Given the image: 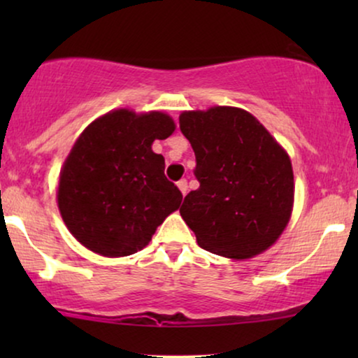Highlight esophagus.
I'll list each match as a JSON object with an SVG mask.
<instances>
[{
	"instance_id": "esophagus-1",
	"label": "esophagus",
	"mask_w": 358,
	"mask_h": 358,
	"mask_svg": "<svg viewBox=\"0 0 358 358\" xmlns=\"http://www.w3.org/2000/svg\"><path fill=\"white\" fill-rule=\"evenodd\" d=\"M178 187H179L180 192H182V195L187 194V180H185V179H180L179 182H178Z\"/></svg>"
}]
</instances>
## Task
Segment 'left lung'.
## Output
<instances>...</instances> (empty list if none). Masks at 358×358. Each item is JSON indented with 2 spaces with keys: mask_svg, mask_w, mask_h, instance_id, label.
<instances>
[{
  "mask_svg": "<svg viewBox=\"0 0 358 358\" xmlns=\"http://www.w3.org/2000/svg\"><path fill=\"white\" fill-rule=\"evenodd\" d=\"M179 125L192 145L200 182L179 212L199 246L229 259L254 257L271 248L293 207L287 151L238 107L182 112Z\"/></svg>",
  "mask_w": 358,
  "mask_h": 358,
  "instance_id": "left-lung-1",
  "label": "left lung"
}]
</instances>
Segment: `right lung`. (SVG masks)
<instances>
[{
  "label": "right lung",
  "mask_w": 358,
  "mask_h": 358,
  "mask_svg": "<svg viewBox=\"0 0 358 358\" xmlns=\"http://www.w3.org/2000/svg\"><path fill=\"white\" fill-rule=\"evenodd\" d=\"M176 129L163 112L119 109L86 127L63 164L58 208L83 246L122 257L148 246L156 228L179 208L182 194L151 150Z\"/></svg>",
  "instance_id": "obj_1"
}]
</instances>
